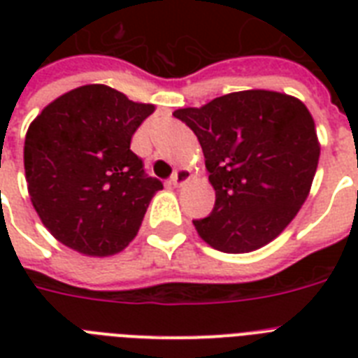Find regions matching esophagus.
I'll list each match as a JSON object with an SVG mask.
<instances>
[{
    "label": "esophagus",
    "mask_w": 358,
    "mask_h": 358,
    "mask_svg": "<svg viewBox=\"0 0 358 358\" xmlns=\"http://www.w3.org/2000/svg\"><path fill=\"white\" fill-rule=\"evenodd\" d=\"M189 180H191L189 171H187V169H178V171L171 176V184H173L174 187H182V185L187 184Z\"/></svg>",
    "instance_id": "esophagus-1"
}]
</instances>
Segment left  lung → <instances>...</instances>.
<instances>
[{
	"label": "left lung",
	"mask_w": 358,
	"mask_h": 358,
	"mask_svg": "<svg viewBox=\"0 0 358 358\" xmlns=\"http://www.w3.org/2000/svg\"><path fill=\"white\" fill-rule=\"evenodd\" d=\"M174 117L201 143L215 206L193 221L210 247L241 255L282 232L306 201L320 162L310 111L284 92H230Z\"/></svg>",
	"instance_id": "left-lung-1"
}]
</instances>
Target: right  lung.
<instances>
[{
    "mask_svg": "<svg viewBox=\"0 0 358 358\" xmlns=\"http://www.w3.org/2000/svg\"><path fill=\"white\" fill-rule=\"evenodd\" d=\"M154 109L108 85H83L48 103L29 124L27 189L57 241L81 255L111 256L137 236L163 184L146 176L129 143Z\"/></svg>",
    "mask_w": 358,
    "mask_h": 358,
    "instance_id": "add662e5",
    "label": "right lung"
}]
</instances>
